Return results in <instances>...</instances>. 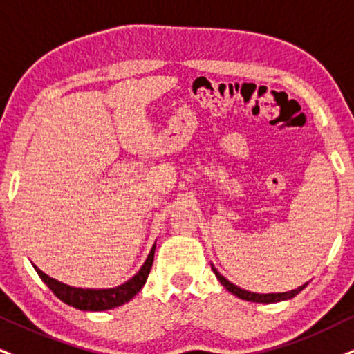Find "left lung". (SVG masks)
Returning <instances> with one entry per match:
<instances>
[{"mask_svg":"<svg viewBox=\"0 0 354 354\" xmlns=\"http://www.w3.org/2000/svg\"><path fill=\"white\" fill-rule=\"evenodd\" d=\"M212 271H214V274L217 276V279L221 281V284L223 286V288H225L227 290H229V292H232L234 294V296H236L239 299H243V301H248V302H259V304H272V302H281V301H288V299H292L294 296H297L299 292H301V290L306 288L307 286V283L306 284H302L301 288H297V289H292V290H288V292H272V294H258V292H250V290H245V289H241V288H239V286H235V284H232L229 279H225V277H223L221 272H218L216 268H214V265H212Z\"/></svg>","mask_w":354,"mask_h":354,"instance_id":"left-lung-1","label":"left lung"}]
</instances>
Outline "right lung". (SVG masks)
<instances>
[{"label": "right lung", "mask_w": 354, "mask_h": 354, "mask_svg": "<svg viewBox=\"0 0 354 354\" xmlns=\"http://www.w3.org/2000/svg\"><path fill=\"white\" fill-rule=\"evenodd\" d=\"M153 257H155V245L151 247L149 257H147L145 263L142 265L140 270L136 276H132L127 283L118 286V288H109V289H83V288H73V286L64 284L60 281L53 279L44 271H40L37 266H34V270L37 271V274L44 283L47 284V288L52 290L55 296L60 299L62 302H65L66 306L78 308V310H88V312H101V310H109V308L119 307L122 304L129 302L136 294L144 288L147 283V277L150 274L151 265H153Z\"/></svg>", "instance_id": "right-lung-1"}]
</instances>
